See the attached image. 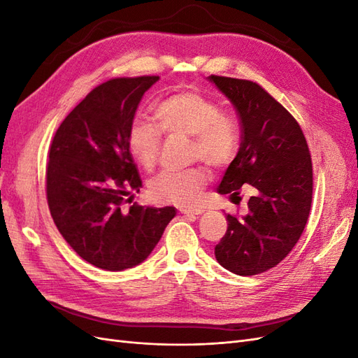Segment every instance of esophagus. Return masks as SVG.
I'll return each mask as SVG.
<instances>
[{
    "instance_id": "1",
    "label": "esophagus",
    "mask_w": 358,
    "mask_h": 358,
    "mask_svg": "<svg viewBox=\"0 0 358 358\" xmlns=\"http://www.w3.org/2000/svg\"><path fill=\"white\" fill-rule=\"evenodd\" d=\"M180 213L183 215H188V216H194V215H200L203 213V209L201 208H196V209H187V208H180L179 209Z\"/></svg>"
}]
</instances>
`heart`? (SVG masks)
I'll return each instance as SVG.
<instances>
[{
    "label": "heart",
    "mask_w": 358,
    "mask_h": 358,
    "mask_svg": "<svg viewBox=\"0 0 358 358\" xmlns=\"http://www.w3.org/2000/svg\"><path fill=\"white\" fill-rule=\"evenodd\" d=\"M159 127L143 117H134L128 127L129 152L146 170L158 161L162 129L164 133L191 136L189 158L203 159L213 169H225L234 161L241 145V128L236 117L224 113L218 101L197 90H183L167 95L155 106ZM208 182V170L191 166L162 170L149 182L155 201L191 206Z\"/></svg>",
    "instance_id": "1"
}]
</instances>
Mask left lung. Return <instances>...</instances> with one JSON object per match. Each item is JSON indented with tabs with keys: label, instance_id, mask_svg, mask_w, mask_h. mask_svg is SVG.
Instances as JSON below:
<instances>
[{
	"label": "left lung",
	"instance_id": "8db88e82",
	"mask_svg": "<svg viewBox=\"0 0 358 358\" xmlns=\"http://www.w3.org/2000/svg\"><path fill=\"white\" fill-rule=\"evenodd\" d=\"M234 104L241 121L239 152L220 194L252 189L243 216L227 213V231L215 246L218 263L241 276L275 267L305 230L313 189L312 158L299 122L257 82L209 76Z\"/></svg>",
	"mask_w": 358,
	"mask_h": 358
}]
</instances>
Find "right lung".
I'll use <instances>...</instances> for the list:
<instances>
[{"label": "right lung", "mask_w": 358, "mask_h": 358, "mask_svg": "<svg viewBox=\"0 0 358 358\" xmlns=\"http://www.w3.org/2000/svg\"><path fill=\"white\" fill-rule=\"evenodd\" d=\"M159 76L115 78L85 96L61 122L49 149L46 199L58 231L85 262L109 270L152 252L175 208L125 209L142 187L127 143L143 94Z\"/></svg>", "instance_id": "right-lung-1"}]
</instances>
